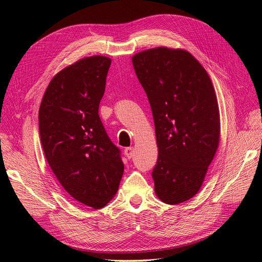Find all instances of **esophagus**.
<instances>
[{
	"label": "esophagus",
	"instance_id": "34e87169",
	"mask_svg": "<svg viewBox=\"0 0 262 262\" xmlns=\"http://www.w3.org/2000/svg\"><path fill=\"white\" fill-rule=\"evenodd\" d=\"M124 153H125V156L127 157L128 159H132V158L134 157V149H133L132 147L125 148V150H124Z\"/></svg>",
	"mask_w": 262,
	"mask_h": 262
}]
</instances>
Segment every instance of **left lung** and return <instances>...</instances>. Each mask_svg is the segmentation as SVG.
I'll use <instances>...</instances> for the list:
<instances>
[{"instance_id":"8db88e82","label":"left lung","mask_w":262,"mask_h":262,"mask_svg":"<svg viewBox=\"0 0 262 262\" xmlns=\"http://www.w3.org/2000/svg\"><path fill=\"white\" fill-rule=\"evenodd\" d=\"M132 60L156 126L154 190L161 201L176 205L199 192L218 149L220 116L214 86L187 51L157 47Z\"/></svg>"}]
</instances>
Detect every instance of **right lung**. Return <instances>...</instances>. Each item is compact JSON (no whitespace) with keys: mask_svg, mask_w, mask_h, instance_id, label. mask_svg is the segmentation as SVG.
<instances>
[{"mask_svg":"<svg viewBox=\"0 0 262 262\" xmlns=\"http://www.w3.org/2000/svg\"><path fill=\"white\" fill-rule=\"evenodd\" d=\"M111 59L86 57L64 68L48 84L38 110L45 158L63 189L98 209L118 192L124 172L121 150L99 118Z\"/></svg>","mask_w":262,"mask_h":262,"instance_id":"right-lung-1","label":"right lung"}]
</instances>
